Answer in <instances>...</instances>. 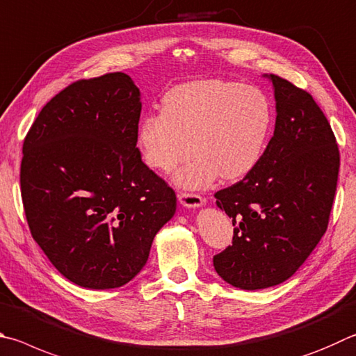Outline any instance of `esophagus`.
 Masks as SVG:
<instances>
[{"label": "esophagus", "mask_w": 356, "mask_h": 356, "mask_svg": "<svg viewBox=\"0 0 356 356\" xmlns=\"http://www.w3.org/2000/svg\"><path fill=\"white\" fill-rule=\"evenodd\" d=\"M179 202L182 204L186 209H197V207L204 205L205 199L195 193H179Z\"/></svg>", "instance_id": "1"}]
</instances>
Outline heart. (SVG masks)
<instances>
[{"mask_svg": "<svg viewBox=\"0 0 356 356\" xmlns=\"http://www.w3.org/2000/svg\"><path fill=\"white\" fill-rule=\"evenodd\" d=\"M274 126V111L260 88L209 79L182 83L161 98L160 113L146 115L137 129L145 165L171 172L176 185L200 190L222 176L240 180L260 163Z\"/></svg>", "mask_w": 356, "mask_h": 356, "instance_id": "b5f03b06", "label": "heart"}]
</instances>
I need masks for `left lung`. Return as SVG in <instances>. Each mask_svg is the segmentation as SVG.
I'll return each instance as SVG.
<instances>
[{
    "instance_id": "1",
    "label": "left lung",
    "mask_w": 356,
    "mask_h": 356,
    "mask_svg": "<svg viewBox=\"0 0 356 356\" xmlns=\"http://www.w3.org/2000/svg\"><path fill=\"white\" fill-rule=\"evenodd\" d=\"M275 129L266 152L240 182L219 190L234 240L213 257L222 280L263 289L288 280L324 236L339 172V149L324 112L305 90L275 74Z\"/></svg>"
}]
</instances>
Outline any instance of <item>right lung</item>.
I'll list each match as a JSON object with an SVG mask.
<instances>
[{"instance_id":"right-lung-1","label":"right lung","mask_w":356,"mask_h":356,"mask_svg":"<svg viewBox=\"0 0 356 356\" xmlns=\"http://www.w3.org/2000/svg\"><path fill=\"white\" fill-rule=\"evenodd\" d=\"M140 113L131 76L108 73L63 88L24 138L20 185L31 235L82 288L131 282L176 213V193L141 161Z\"/></svg>"}]
</instances>
